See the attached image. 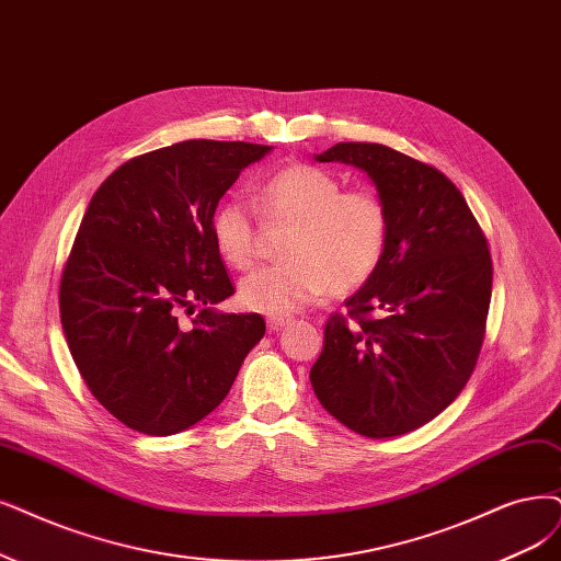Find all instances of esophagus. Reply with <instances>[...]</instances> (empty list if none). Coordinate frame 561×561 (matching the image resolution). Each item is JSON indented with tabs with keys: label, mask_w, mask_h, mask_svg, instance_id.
Returning <instances> with one entry per match:
<instances>
[{
	"label": "esophagus",
	"mask_w": 561,
	"mask_h": 561,
	"mask_svg": "<svg viewBox=\"0 0 561 561\" xmlns=\"http://www.w3.org/2000/svg\"><path fill=\"white\" fill-rule=\"evenodd\" d=\"M288 323H291V317H267V328L273 330V333L275 330H282Z\"/></svg>",
	"instance_id": "esophagus-1"
}]
</instances>
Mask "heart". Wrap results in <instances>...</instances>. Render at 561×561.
Listing matches in <instances>:
<instances>
[{
  "instance_id": "1",
  "label": "heart",
  "mask_w": 561,
  "mask_h": 561,
  "mask_svg": "<svg viewBox=\"0 0 561 561\" xmlns=\"http://www.w3.org/2000/svg\"><path fill=\"white\" fill-rule=\"evenodd\" d=\"M261 205L270 221L294 226L282 249L288 261L247 275L238 288L242 307L288 317L328 294H354L375 277L390 238L388 205L375 190H344L335 173L294 163L263 182ZM210 228L228 265L254 263L259 228L252 207L228 198L217 205Z\"/></svg>"
}]
</instances>
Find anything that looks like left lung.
<instances>
[{
	"instance_id": "obj_1",
	"label": "left lung",
	"mask_w": 561,
	"mask_h": 561,
	"mask_svg": "<svg viewBox=\"0 0 561 561\" xmlns=\"http://www.w3.org/2000/svg\"><path fill=\"white\" fill-rule=\"evenodd\" d=\"M317 161L365 171L390 213L383 261L344 314H330L309 381L363 437L416 430L460 396L481 354L492 259L465 196L442 171L379 142H337Z\"/></svg>"
}]
</instances>
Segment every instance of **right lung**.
Returning a JSON list of instances; mask_svg holds the SVG:
<instances>
[{"label": "right lung", "instance_id": "1", "mask_svg": "<svg viewBox=\"0 0 561 561\" xmlns=\"http://www.w3.org/2000/svg\"><path fill=\"white\" fill-rule=\"evenodd\" d=\"M270 145L182 140L122 163L80 221L59 284L61 328L92 396L127 427L169 437L231 390L261 314H224L233 296L213 213ZM204 309L184 324L182 311Z\"/></svg>", "mask_w": 561, "mask_h": 561}]
</instances>
